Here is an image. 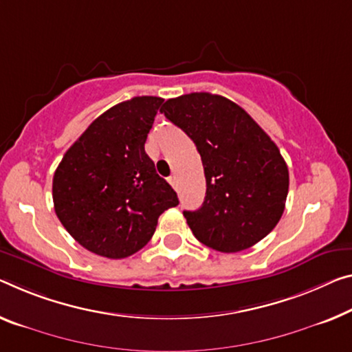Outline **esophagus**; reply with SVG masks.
I'll use <instances>...</instances> for the list:
<instances>
[{"instance_id": "esophagus-1", "label": "esophagus", "mask_w": 352, "mask_h": 352, "mask_svg": "<svg viewBox=\"0 0 352 352\" xmlns=\"http://www.w3.org/2000/svg\"><path fill=\"white\" fill-rule=\"evenodd\" d=\"M168 182L171 184V186H173V187H175V188H176V176H170V177H168Z\"/></svg>"}]
</instances>
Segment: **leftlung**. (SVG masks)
Listing matches in <instances>:
<instances>
[{
  "label": "left lung",
  "instance_id": "8db88e82",
  "mask_svg": "<svg viewBox=\"0 0 352 352\" xmlns=\"http://www.w3.org/2000/svg\"><path fill=\"white\" fill-rule=\"evenodd\" d=\"M197 146L206 176L198 210H184L193 236L234 253L266 237L282 219L289 173L282 154L252 116L223 96L192 93L160 108Z\"/></svg>",
  "mask_w": 352,
  "mask_h": 352
}]
</instances>
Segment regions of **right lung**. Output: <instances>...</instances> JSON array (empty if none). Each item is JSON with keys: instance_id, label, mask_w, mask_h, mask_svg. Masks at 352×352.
Listing matches in <instances>:
<instances>
[{"instance_id": "obj_1", "label": "right lung", "mask_w": 352, "mask_h": 352, "mask_svg": "<svg viewBox=\"0 0 352 352\" xmlns=\"http://www.w3.org/2000/svg\"><path fill=\"white\" fill-rule=\"evenodd\" d=\"M162 102L133 97L102 113L55 171L58 219L96 255L121 259L137 253L153 237L160 214L179 204L144 151Z\"/></svg>"}]
</instances>
